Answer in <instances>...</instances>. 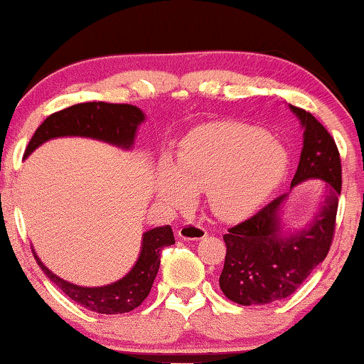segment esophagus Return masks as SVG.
<instances>
[{"instance_id": "esophagus-1", "label": "esophagus", "mask_w": 364, "mask_h": 364, "mask_svg": "<svg viewBox=\"0 0 364 364\" xmlns=\"http://www.w3.org/2000/svg\"><path fill=\"white\" fill-rule=\"evenodd\" d=\"M205 228L197 223H186L181 229H178V237L183 240H199L202 237H205Z\"/></svg>"}]
</instances>
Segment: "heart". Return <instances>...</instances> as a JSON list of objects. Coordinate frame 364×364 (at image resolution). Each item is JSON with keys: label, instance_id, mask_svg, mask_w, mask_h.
<instances>
[{"label": "heart", "instance_id": "obj_1", "mask_svg": "<svg viewBox=\"0 0 364 364\" xmlns=\"http://www.w3.org/2000/svg\"><path fill=\"white\" fill-rule=\"evenodd\" d=\"M287 154L267 132L244 124H217L182 141L176 165L165 160L157 192L173 209L191 205L193 192L209 191L212 209L235 219L257 207L281 182Z\"/></svg>", "mask_w": 364, "mask_h": 364}]
</instances>
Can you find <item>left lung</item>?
Returning <instances> with one entry per match:
<instances>
[{
    "label": "left lung",
    "mask_w": 364,
    "mask_h": 364,
    "mask_svg": "<svg viewBox=\"0 0 364 364\" xmlns=\"http://www.w3.org/2000/svg\"><path fill=\"white\" fill-rule=\"evenodd\" d=\"M303 125V150L291 182L321 178L326 196L306 228L282 234L281 207L289 197L282 193L244 223L224 234L225 261L219 286L225 297L242 306L269 304L291 296L311 271L328 256L336 225L341 193V159L334 139L309 112L289 105Z\"/></svg>",
    "instance_id": "obj_1"
}]
</instances>
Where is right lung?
Returning <instances> with one entry per match:
<instances>
[{"label": "right lung", "instance_id": "obj_1", "mask_svg": "<svg viewBox=\"0 0 364 364\" xmlns=\"http://www.w3.org/2000/svg\"><path fill=\"white\" fill-rule=\"evenodd\" d=\"M145 120L144 112L129 103L87 102L77 103L63 110L51 113L38 127L25 150V159L46 140L56 136H90L108 141L122 149H132L136 129ZM176 244L171 225L150 229L141 237L140 256L129 274L112 284L100 287H83L61 279L36 256L38 266L51 282H55L70 299L83 308L100 314H124L139 308L152 289L154 279L160 267V254L167 245Z\"/></svg>", "mask_w": 364, "mask_h": 364}]
</instances>
